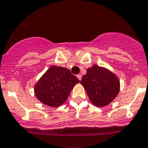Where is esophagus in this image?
Masks as SVG:
<instances>
[{
    "label": "esophagus",
    "mask_w": 148,
    "mask_h": 148,
    "mask_svg": "<svg viewBox=\"0 0 148 148\" xmlns=\"http://www.w3.org/2000/svg\"><path fill=\"white\" fill-rule=\"evenodd\" d=\"M77 78H78L79 80H81V79H82V75H81V74H79V75H77Z\"/></svg>",
    "instance_id": "obj_1"
}]
</instances>
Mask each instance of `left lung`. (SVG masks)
<instances>
[{
	"label": "left lung",
	"mask_w": 148,
	"mask_h": 148,
	"mask_svg": "<svg viewBox=\"0 0 148 148\" xmlns=\"http://www.w3.org/2000/svg\"><path fill=\"white\" fill-rule=\"evenodd\" d=\"M81 84L84 86L90 101L96 107H104L114 100L119 91V80L116 75L106 68L94 65L87 69Z\"/></svg>",
	"instance_id": "8db88e82"
}]
</instances>
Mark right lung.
<instances>
[{
	"label": "right lung",
	"mask_w": 148,
	"mask_h": 148,
	"mask_svg": "<svg viewBox=\"0 0 148 148\" xmlns=\"http://www.w3.org/2000/svg\"><path fill=\"white\" fill-rule=\"evenodd\" d=\"M79 79L65 67L52 66L35 85V96L41 103L57 107L67 100Z\"/></svg>",
	"instance_id": "1"
}]
</instances>
